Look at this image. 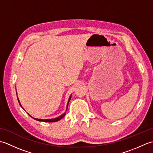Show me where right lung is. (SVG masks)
<instances>
[{"label":"right lung","instance_id":"right-lung-1","mask_svg":"<svg viewBox=\"0 0 153 153\" xmlns=\"http://www.w3.org/2000/svg\"><path fill=\"white\" fill-rule=\"evenodd\" d=\"M71 95H70V98H69V100H68V105H67V106H66V110H67V109H68V103H69V102H70V99H71ZM18 102H19V105H20V106H21V107L22 108H23V107L22 106V105H21V104H20V102H19V99H18ZM30 115V114H29ZM66 115V113H64L63 114H62L61 116H60L59 117H57V118H53V119H45V120H43V119H38V118H33V117H32V118H33V119H35V120H37V121H39V122H57V121H58V120H61L62 118H64V116Z\"/></svg>","mask_w":153,"mask_h":153}]
</instances>
